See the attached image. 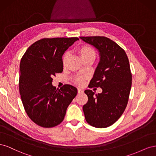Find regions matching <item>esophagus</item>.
<instances>
[{"label": "esophagus", "instance_id": "34e87169", "mask_svg": "<svg viewBox=\"0 0 156 156\" xmlns=\"http://www.w3.org/2000/svg\"><path fill=\"white\" fill-rule=\"evenodd\" d=\"M77 91H78V93H79V94H83V89H81V88H78V89H77Z\"/></svg>", "mask_w": 156, "mask_h": 156}]
</instances>
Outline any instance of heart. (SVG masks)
<instances>
[{"instance_id":"heart-1","label":"heart","mask_w":156,"mask_h":156,"mask_svg":"<svg viewBox=\"0 0 156 156\" xmlns=\"http://www.w3.org/2000/svg\"><path fill=\"white\" fill-rule=\"evenodd\" d=\"M77 53L79 56L80 58L83 61H85L87 60L92 59L94 60L96 57V51L92 47L87 45H83L81 46H79L77 49ZM69 58L68 53H65L62 56V65L66 66V64ZM88 79L87 76H79L75 78V83L79 84V85H83V84L85 82V80Z\"/></svg>"}]
</instances>
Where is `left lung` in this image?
Returning a JSON list of instances; mask_svg holds the SVG:
<instances>
[{
	"label": "left lung",
	"instance_id": "8db88e82",
	"mask_svg": "<svg viewBox=\"0 0 156 156\" xmlns=\"http://www.w3.org/2000/svg\"><path fill=\"white\" fill-rule=\"evenodd\" d=\"M98 50L100 60L89 88L100 87L102 92L95 94L84 91L88 102L83 105L86 121L95 127L112 125L123 114L131 87L132 75L125 51L115 41L104 36L80 37Z\"/></svg>",
	"mask_w": 156,
	"mask_h": 156
}]
</instances>
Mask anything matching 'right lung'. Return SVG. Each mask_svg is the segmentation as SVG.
Instances as JSON below:
<instances>
[{
  "instance_id": "add662e5",
  "label": "right lung",
  "mask_w": 156,
  "mask_h": 156,
  "mask_svg": "<svg viewBox=\"0 0 156 156\" xmlns=\"http://www.w3.org/2000/svg\"><path fill=\"white\" fill-rule=\"evenodd\" d=\"M78 37L43 38L34 42L23 56L19 88L27 115L35 124L53 127L64 119L67 108L77 94V88L52 84L56 73L63 71L62 55Z\"/></svg>"
}]
</instances>
